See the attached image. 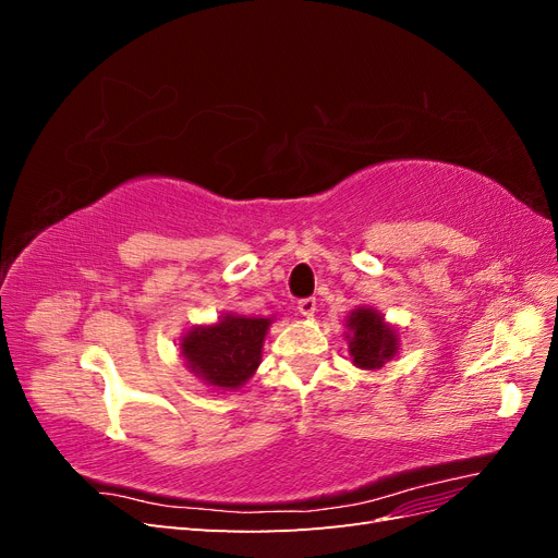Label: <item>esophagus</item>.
I'll list each match as a JSON object with an SVG mask.
<instances>
[{"mask_svg":"<svg viewBox=\"0 0 558 558\" xmlns=\"http://www.w3.org/2000/svg\"><path fill=\"white\" fill-rule=\"evenodd\" d=\"M298 312L302 316H314V312H316V298H302L298 302Z\"/></svg>","mask_w":558,"mask_h":558,"instance_id":"1","label":"esophagus"}]
</instances>
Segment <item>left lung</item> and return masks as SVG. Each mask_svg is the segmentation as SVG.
<instances>
[{
    "instance_id": "left-lung-1",
    "label": "left lung",
    "mask_w": 558,
    "mask_h": 558,
    "mask_svg": "<svg viewBox=\"0 0 558 558\" xmlns=\"http://www.w3.org/2000/svg\"><path fill=\"white\" fill-rule=\"evenodd\" d=\"M349 353L359 367H381L398 349V335L384 324V318L375 310H353L349 316Z\"/></svg>"
}]
</instances>
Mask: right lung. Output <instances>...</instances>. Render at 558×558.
Listing matches in <instances>:
<instances>
[{
    "mask_svg": "<svg viewBox=\"0 0 558 558\" xmlns=\"http://www.w3.org/2000/svg\"><path fill=\"white\" fill-rule=\"evenodd\" d=\"M269 318L223 316L216 326L193 328L183 337L181 353L197 377L211 386L238 388L260 365V349Z\"/></svg>",
    "mask_w": 558,
    "mask_h": 558,
    "instance_id": "add662e5",
    "label": "right lung"
}]
</instances>
